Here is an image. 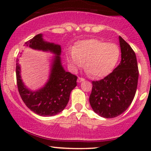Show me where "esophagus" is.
<instances>
[{
  "mask_svg": "<svg viewBox=\"0 0 151 151\" xmlns=\"http://www.w3.org/2000/svg\"><path fill=\"white\" fill-rule=\"evenodd\" d=\"M84 81H85V79L82 78V77H78V79H77V82H78L79 83H82V82H84Z\"/></svg>",
  "mask_w": 151,
  "mask_h": 151,
  "instance_id": "esophagus-1",
  "label": "esophagus"
}]
</instances>
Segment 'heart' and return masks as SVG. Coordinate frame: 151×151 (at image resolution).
<instances>
[{
    "mask_svg": "<svg viewBox=\"0 0 151 151\" xmlns=\"http://www.w3.org/2000/svg\"><path fill=\"white\" fill-rule=\"evenodd\" d=\"M121 51L115 44L98 39H86L77 42L67 60L74 69L83 66L95 78L110 74L119 60Z\"/></svg>",
    "mask_w": 151,
    "mask_h": 151,
    "instance_id": "heart-1",
    "label": "heart"
}]
</instances>
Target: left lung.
I'll list each match as a JSON object with an SVG mask.
<instances>
[{
  "mask_svg": "<svg viewBox=\"0 0 151 151\" xmlns=\"http://www.w3.org/2000/svg\"><path fill=\"white\" fill-rule=\"evenodd\" d=\"M119 42L121 63L104 79L92 82L90 104L96 113L105 118H115L124 112L132 104L137 88L136 55L121 36Z\"/></svg>",
  "mask_w": 151,
  "mask_h": 151,
  "instance_id": "left-lung-1",
  "label": "left lung"
}]
</instances>
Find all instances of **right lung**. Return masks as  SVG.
<instances>
[{
	"label": "right lung",
	"mask_w": 151,
	"mask_h": 151,
	"mask_svg": "<svg viewBox=\"0 0 151 151\" xmlns=\"http://www.w3.org/2000/svg\"><path fill=\"white\" fill-rule=\"evenodd\" d=\"M33 50L50 52L55 55L52 60L50 74L45 85L37 91L28 89L20 75L19 59H17L16 76L18 91L25 105L41 116H53L65 109L71 91L77 86V76L65 71L61 63L60 45L45 42L42 33L35 36L25 43Z\"/></svg>",
	"instance_id": "1"
}]
</instances>
